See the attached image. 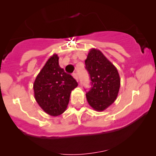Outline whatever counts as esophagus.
<instances>
[{
  "instance_id": "obj_1",
  "label": "esophagus",
  "mask_w": 156,
  "mask_h": 156,
  "mask_svg": "<svg viewBox=\"0 0 156 156\" xmlns=\"http://www.w3.org/2000/svg\"><path fill=\"white\" fill-rule=\"evenodd\" d=\"M72 76L74 77V78H75V79H76L77 81H78V74L75 73V72H74V73H72Z\"/></svg>"
}]
</instances>
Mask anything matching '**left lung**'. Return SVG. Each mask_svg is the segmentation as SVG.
Masks as SVG:
<instances>
[{
  "label": "left lung",
  "instance_id": "left-lung-1",
  "mask_svg": "<svg viewBox=\"0 0 156 156\" xmlns=\"http://www.w3.org/2000/svg\"><path fill=\"white\" fill-rule=\"evenodd\" d=\"M91 87L86 93L90 106L101 112L112 104L120 87V77L117 69L100 50L91 49L85 60Z\"/></svg>",
  "mask_w": 156,
  "mask_h": 156
}]
</instances>
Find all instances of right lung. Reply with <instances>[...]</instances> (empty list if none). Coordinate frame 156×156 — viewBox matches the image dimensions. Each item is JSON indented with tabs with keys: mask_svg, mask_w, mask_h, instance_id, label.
<instances>
[{
	"mask_svg": "<svg viewBox=\"0 0 156 156\" xmlns=\"http://www.w3.org/2000/svg\"><path fill=\"white\" fill-rule=\"evenodd\" d=\"M78 82L59 65V57L53 54L36 77L33 84L34 98L41 108L50 115L65 112L71 92Z\"/></svg>",
	"mask_w": 156,
	"mask_h": 156,
	"instance_id": "obj_1",
	"label": "right lung"
}]
</instances>
